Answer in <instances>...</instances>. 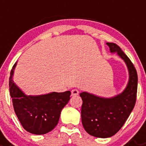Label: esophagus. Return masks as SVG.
Here are the masks:
<instances>
[{"label": "esophagus", "mask_w": 146, "mask_h": 146, "mask_svg": "<svg viewBox=\"0 0 146 146\" xmlns=\"http://www.w3.org/2000/svg\"><path fill=\"white\" fill-rule=\"evenodd\" d=\"M79 94V92L78 91L77 89H73L71 91V96H76L78 95Z\"/></svg>", "instance_id": "1"}]
</instances>
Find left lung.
I'll use <instances>...</instances> for the list:
<instances>
[{
    "mask_svg": "<svg viewBox=\"0 0 146 146\" xmlns=\"http://www.w3.org/2000/svg\"><path fill=\"white\" fill-rule=\"evenodd\" d=\"M111 52H117L125 61L129 72V81L122 93L111 98L82 92L81 120L86 131L96 137L106 138L116 134L133 111L136 102L137 74L129 58L117 44L107 42Z\"/></svg>",
    "mask_w": 146,
    "mask_h": 146,
    "instance_id": "obj_1",
    "label": "left lung"
}]
</instances>
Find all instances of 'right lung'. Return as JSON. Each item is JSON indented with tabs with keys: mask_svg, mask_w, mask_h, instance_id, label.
Segmentation results:
<instances>
[{
	"mask_svg": "<svg viewBox=\"0 0 146 146\" xmlns=\"http://www.w3.org/2000/svg\"><path fill=\"white\" fill-rule=\"evenodd\" d=\"M16 65V62L9 78V91L15 113L27 132L35 135L46 134L58 125L61 110L70 100L71 93L67 91L27 96L12 79Z\"/></svg>",
	"mask_w": 146,
	"mask_h": 146,
	"instance_id": "add662e5",
	"label": "right lung"
}]
</instances>
